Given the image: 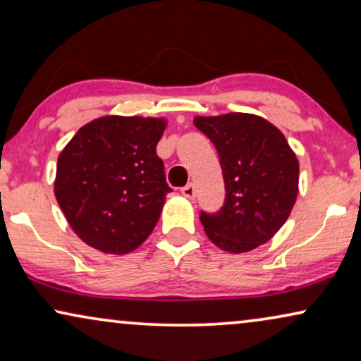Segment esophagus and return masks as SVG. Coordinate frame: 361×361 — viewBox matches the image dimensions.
I'll return each instance as SVG.
<instances>
[{
    "mask_svg": "<svg viewBox=\"0 0 361 361\" xmlns=\"http://www.w3.org/2000/svg\"><path fill=\"white\" fill-rule=\"evenodd\" d=\"M180 192H182V195L187 197V199H194V197H195V185L192 184V182H189V184L182 187Z\"/></svg>",
    "mask_w": 361,
    "mask_h": 361,
    "instance_id": "esophagus-1",
    "label": "esophagus"
}]
</instances>
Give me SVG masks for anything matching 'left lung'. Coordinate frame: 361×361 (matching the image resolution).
I'll return each instance as SVG.
<instances>
[{
    "mask_svg": "<svg viewBox=\"0 0 361 361\" xmlns=\"http://www.w3.org/2000/svg\"><path fill=\"white\" fill-rule=\"evenodd\" d=\"M194 125L214 142L225 180L221 209L215 214L200 212L207 236L230 253L264 245L294 207L298 157L283 133L261 116H197Z\"/></svg>",
    "mask_w": 361,
    "mask_h": 361,
    "instance_id": "left-lung-1",
    "label": "left lung"
}]
</instances>
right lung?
Masks as SVG:
<instances>
[{"label": "right lung", "instance_id": "right-lung-1", "mask_svg": "<svg viewBox=\"0 0 361 361\" xmlns=\"http://www.w3.org/2000/svg\"><path fill=\"white\" fill-rule=\"evenodd\" d=\"M159 118L103 116L87 123L63 147L54 182L72 230L103 253L136 250L159 220L167 192L156 146Z\"/></svg>", "mask_w": 361, "mask_h": 361}]
</instances>
